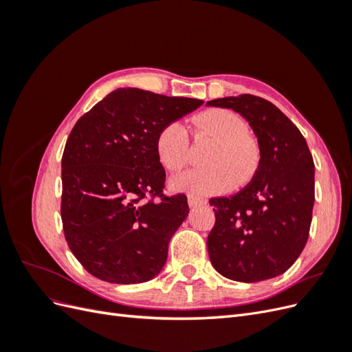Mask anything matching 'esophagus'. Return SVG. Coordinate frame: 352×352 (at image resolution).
I'll return each instance as SVG.
<instances>
[{"label":"esophagus","mask_w":352,"mask_h":352,"mask_svg":"<svg viewBox=\"0 0 352 352\" xmlns=\"http://www.w3.org/2000/svg\"><path fill=\"white\" fill-rule=\"evenodd\" d=\"M188 204H189L190 208H197V207H201V206H206L207 204V199L190 195V197H188Z\"/></svg>","instance_id":"obj_1"}]
</instances>
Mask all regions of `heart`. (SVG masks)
<instances>
[{
	"label": "heart",
	"mask_w": 352,
	"mask_h": 352,
	"mask_svg": "<svg viewBox=\"0 0 352 352\" xmlns=\"http://www.w3.org/2000/svg\"><path fill=\"white\" fill-rule=\"evenodd\" d=\"M198 123L216 140L207 157L208 167L173 177L172 188L194 195H214L228 192L235 184H247L258 164V151L248 136L247 122L235 111L212 109L202 113ZM155 151L164 168L182 170L189 160V135L184 123H167L157 136Z\"/></svg>",
	"instance_id": "1"
}]
</instances>
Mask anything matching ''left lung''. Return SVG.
Masks as SVG:
<instances>
[{"instance_id": "obj_1", "label": "left lung", "mask_w": 352, "mask_h": 352, "mask_svg": "<svg viewBox=\"0 0 352 352\" xmlns=\"http://www.w3.org/2000/svg\"><path fill=\"white\" fill-rule=\"evenodd\" d=\"M232 109L257 136L258 168L229 198H211L216 223L207 248L212 267L236 282L285 273L302 252L314 206V162L300 129L270 101L243 94L208 101Z\"/></svg>"}]
</instances>
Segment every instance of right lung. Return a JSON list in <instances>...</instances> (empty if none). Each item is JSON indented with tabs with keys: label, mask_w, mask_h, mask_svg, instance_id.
<instances>
[{
	"label": "right lung",
	"mask_w": 352,
	"mask_h": 352,
	"mask_svg": "<svg viewBox=\"0 0 352 352\" xmlns=\"http://www.w3.org/2000/svg\"><path fill=\"white\" fill-rule=\"evenodd\" d=\"M202 102L120 88L74 124L61 158V220L70 251L95 278L142 283L164 267L189 207L185 195H163L157 136Z\"/></svg>",
	"instance_id": "obj_1"
}]
</instances>
